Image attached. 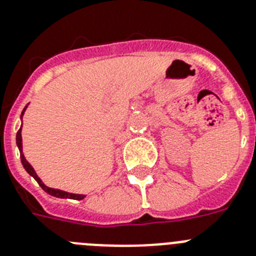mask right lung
Instances as JSON below:
<instances>
[{
  "mask_svg": "<svg viewBox=\"0 0 256 256\" xmlns=\"http://www.w3.org/2000/svg\"><path fill=\"white\" fill-rule=\"evenodd\" d=\"M27 106H28V104L26 105L24 109H23L22 114H20V120L23 118V116H24V112L26 109H27ZM16 146H18L19 148V152H20V160H22V164H23V168L26 169V172L28 173L31 177L35 178V181L38 182V186L42 188V190L45 191V192H48L49 195H52V196H56V198H61V199H75V200H82V199H84L86 195L83 194H72V192H68V191H64V190H58V188H48L46 184H44V182L38 178V176L36 174L35 169L32 168L31 164H30L28 161L26 160L24 154H23V143H22V126H20V128L18 130V132H16Z\"/></svg>",
  "mask_w": 256,
  "mask_h": 256,
  "instance_id": "obj_1",
  "label": "right lung"
}]
</instances>
